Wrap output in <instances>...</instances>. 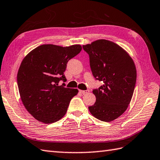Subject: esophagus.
<instances>
[{
	"label": "esophagus",
	"instance_id": "34e87169",
	"mask_svg": "<svg viewBox=\"0 0 160 160\" xmlns=\"http://www.w3.org/2000/svg\"><path fill=\"white\" fill-rule=\"evenodd\" d=\"M80 92L81 93H82V94H85V93H89V90H84V91H83V90H80Z\"/></svg>",
	"mask_w": 160,
	"mask_h": 160
}]
</instances>
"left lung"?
<instances>
[{
  "label": "left lung",
  "instance_id": "obj_1",
  "mask_svg": "<svg viewBox=\"0 0 160 160\" xmlns=\"http://www.w3.org/2000/svg\"><path fill=\"white\" fill-rule=\"evenodd\" d=\"M82 47L89 56L93 76L104 82L93 90L96 101L89 110L98 120L111 122L131 102L137 78L135 63L127 51L110 40H97Z\"/></svg>",
  "mask_w": 160,
  "mask_h": 160
}]
</instances>
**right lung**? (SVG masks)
Returning a JSON list of instances; mask_svg holds the SVG:
<instances>
[{
  "mask_svg": "<svg viewBox=\"0 0 160 160\" xmlns=\"http://www.w3.org/2000/svg\"><path fill=\"white\" fill-rule=\"evenodd\" d=\"M81 50L80 45H42L23 58L17 74L19 93L27 111L37 120L51 124L66 114L78 90L58 83L67 80L64 72L68 61Z\"/></svg>",
  "mask_w": 160,
  "mask_h": 160,
  "instance_id": "obj_1",
  "label": "right lung"
}]
</instances>
